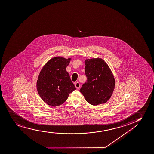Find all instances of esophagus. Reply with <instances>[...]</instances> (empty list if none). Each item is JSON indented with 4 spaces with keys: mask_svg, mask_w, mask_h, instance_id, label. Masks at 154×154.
<instances>
[{
    "mask_svg": "<svg viewBox=\"0 0 154 154\" xmlns=\"http://www.w3.org/2000/svg\"><path fill=\"white\" fill-rule=\"evenodd\" d=\"M75 87H76L77 89H79L80 87V84L79 82H76L75 83Z\"/></svg>",
    "mask_w": 154,
    "mask_h": 154,
    "instance_id": "esophagus-1",
    "label": "esophagus"
}]
</instances>
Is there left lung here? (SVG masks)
<instances>
[{"instance_id":"8db88e82","label":"left lung","mask_w":154,"mask_h":154,"mask_svg":"<svg viewBox=\"0 0 154 154\" xmlns=\"http://www.w3.org/2000/svg\"><path fill=\"white\" fill-rule=\"evenodd\" d=\"M87 82L82 85L80 92L85 100L93 105L107 102L112 95L115 88V79L106 62L100 58L85 61Z\"/></svg>"}]
</instances>
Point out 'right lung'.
<instances>
[{"mask_svg": "<svg viewBox=\"0 0 154 154\" xmlns=\"http://www.w3.org/2000/svg\"><path fill=\"white\" fill-rule=\"evenodd\" d=\"M70 59L55 57L42 68L37 82V89L42 100L52 106L66 101L69 94L76 89L66 70Z\"/></svg>", "mask_w": 154, "mask_h": 154, "instance_id": "obj_1", "label": "right lung"}]
</instances>
